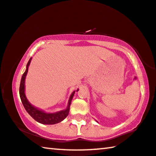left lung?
Segmentation results:
<instances>
[{
  "label": "left lung",
  "instance_id": "left-lung-1",
  "mask_svg": "<svg viewBox=\"0 0 156 156\" xmlns=\"http://www.w3.org/2000/svg\"><path fill=\"white\" fill-rule=\"evenodd\" d=\"M96 122H97V121H96Z\"/></svg>",
  "mask_w": 156,
  "mask_h": 156
}]
</instances>
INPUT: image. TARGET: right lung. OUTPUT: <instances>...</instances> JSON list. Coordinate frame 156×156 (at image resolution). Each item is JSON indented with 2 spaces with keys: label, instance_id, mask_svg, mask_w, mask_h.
I'll return each mask as SVG.
<instances>
[{
  "label": "right lung",
  "instance_id": "obj_1",
  "mask_svg": "<svg viewBox=\"0 0 156 156\" xmlns=\"http://www.w3.org/2000/svg\"><path fill=\"white\" fill-rule=\"evenodd\" d=\"M32 60V58H30L28 64L26 65V69L23 73V76L21 77V83H20V87H19V95H20V98L21 100V102L23 103V107L27 111L30 115L33 117L34 120L37 122L42 123V124H48V125H52L55 124V123H60L62 121H63L67 117L69 112V109H70V105L71 101L74 96L76 91H73L69 97V99L68 101V105L65 110L59 111V112H56L54 113H48L44 112V110H41L40 109H38L33 106L29 102L28 100L27 99L26 94H25V80H26V77L27 73H28V67L30 62ZM78 91V89L76 91Z\"/></svg>",
  "mask_w": 156,
  "mask_h": 156
}]
</instances>
